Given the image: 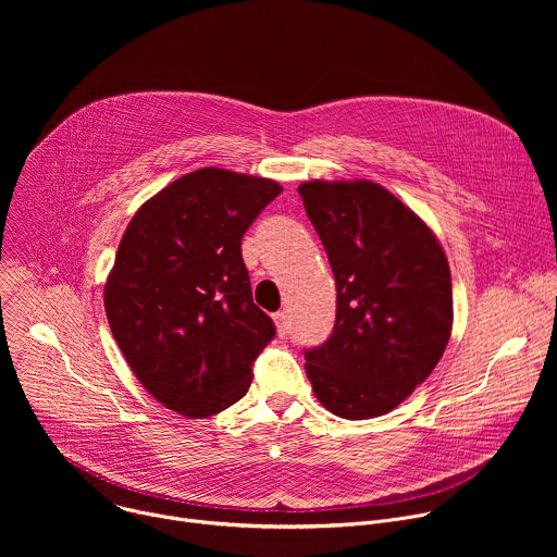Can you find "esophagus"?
I'll use <instances>...</instances> for the list:
<instances>
[{
	"label": "esophagus",
	"instance_id": "1",
	"mask_svg": "<svg viewBox=\"0 0 557 557\" xmlns=\"http://www.w3.org/2000/svg\"><path fill=\"white\" fill-rule=\"evenodd\" d=\"M273 322H275V329H277V335L280 337H286L288 335V312H275L273 314Z\"/></svg>",
	"mask_w": 557,
	"mask_h": 557
}]
</instances>
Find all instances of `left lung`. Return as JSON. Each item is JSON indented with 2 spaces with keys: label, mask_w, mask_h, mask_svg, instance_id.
Returning a JSON list of instances; mask_svg holds the SVG:
<instances>
[{
  "label": "left lung",
  "mask_w": 557,
  "mask_h": 557,
  "mask_svg": "<svg viewBox=\"0 0 557 557\" xmlns=\"http://www.w3.org/2000/svg\"><path fill=\"white\" fill-rule=\"evenodd\" d=\"M337 284L333 335L304 350L317 399L342 419L394 410L451 333V275L432 228L370 181L297 187Z\"/></svg>",
  "instance_id": "left-lung-1"
}]
</instances>
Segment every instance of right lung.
I'll use <instances>...</instances> for the list:
<instances>
[{
    "instance_id": "1",
    "label": "right lung",
    "mask_w": 557,
    "mask_h": 557,
    "mask_svg": "<svg viewBox=\"0 0 557 557\" xmlns=\"http://www.w3.org/2000/svg\"><path fill=\"white\" fill-rule=\"evenodd\" d=\"M280 194L275 181L205 168L149 198L123 233L108 322L143 387L178 414L240 401L275 337L253 304L243 237Z\"/></svg>"
}]
</instances>
